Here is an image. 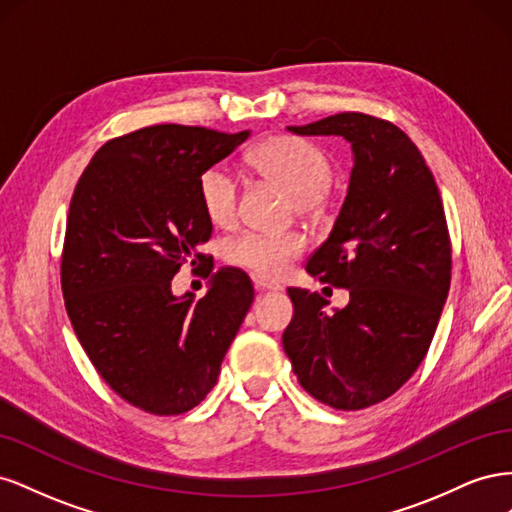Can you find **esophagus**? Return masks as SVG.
<instances>
[{
    "instance_id": "obj_1",
    "label": "esophagus",
    "mask_w": 512,
    "mask_h": 512,
    "mask_svg": "<svg viewBox=\"0 0 512 512\" xmlns=\"http://www.w3.org/2000/svg\"><path fill=\"white\" fill-rule=\"evenodd\" d=\"M254 288L258 292H271V290H282L280 284H273V282H265V280H258V277H254Z\"/></svg>"
}]
</instances>
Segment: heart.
Returning a JSON list of instances; mask_svg holds the SVG:
<instances>
[{"label":"heart","mask_w":512,"mask_h":512,"mask_svg":"<svg viewBox=\"0 0 512 512\" xmlns=\"http://www.w3.org/2000/svg\"><path fill=\"white\" fill-rule=\"evenodd\" d=\"M252 164L260 175L280 185L297 213L318 218L331 203V181L335 164L324 149L297 136H271L262 141ZM198 205L215 228H230L239 215V185L226 164L207 166L196 183ZM303 250L297 235H269V232H245L230 241L224 250L228 265L252 273L258 280H277L288 262Z\"/></svg>","instance_id":"obj_1"}]
</instances>
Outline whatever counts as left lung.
<instances>
[{"mask_svg":"<svg viewBox=\"0 0 512 512\" xmlns=\"http://www.w3.org/2000/svg\"><path fill=\"white\" fill-rule=\"evenodd\" d=\"M299 136H344L354 166L329 239L307 273L350 290L333 314L318 292L288 288L294 316L282 344L299 384L335 410H363L401 389L421 365L451 288L446 215L421 151L395 123L339 113Z\"/></svg>","mask_w":512,"mask_h":512,"instance_id":"obj_1","label":"left lung"}]
</instances>
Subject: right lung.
Segmentation results:
<instances>
[{
    "label": "right lung",
    "mask_w": 512,
    "mask_h": 512,
    "mask_svg": "<svg viewBox=\"0 0 512 512\" xmlns=\"http://www.w3.org/2000/svg\"><path fill=\"white\" fill-rule=\"evenodd\" d=\"M250 132L162 123L104 143L76 183L61 254V290L89 361L128 404L158 416L198 406L254 301L241 269L213 271L198 252L211 222L196 183ZM212 277L203 300L175 298L183 264Z\"/></svg>",
    "instance_id": "1"
}]
</instances>
